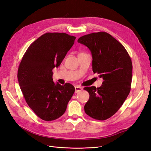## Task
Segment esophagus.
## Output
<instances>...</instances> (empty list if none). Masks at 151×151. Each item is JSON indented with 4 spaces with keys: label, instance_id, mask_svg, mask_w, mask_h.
Masks as SVG:
<instances>
[{
    "label": "esophagus",
    "instance_id": "obj_1",
    "mask_svg": "<svg viewBox=\"0 0 151 151\" xmlns=\"http://www.w3.org/2000/svg\"><path fill=\"white\" fill-rule=\"evenodd\" d=\"M82 90H83V88H82L81 87L78 86H75V93H77L80 92V91H81Z\"/></svg>",
    "mask_w": 151,
    "mask_h": 151
}]
</instances>
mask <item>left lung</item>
<instances>
[{
    "label": "left lung",
    "instance_id": "8db88e82",
    "mask_svg": "<svg viewBox=\"0 0 151 151\" xmlns=\"http://www.w3.org/2000/svg\"><path fill=\"white\" fill-rule=\"evenodd\" d=\"M77 42L89 49L93 71L103 79L99 88H84L90 95L84 111L94 119L105 120L117 112L129 94L132 77L131 58L125 47L106 32L84 35Z\"/></svg>",
    "mask_w": 151,
    "mask_h": 151
}]
</instances>
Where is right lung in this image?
Masks as SVG:
<instances>
[{
	"label": "right lung",
	"mask_w": 151,
	"mask_h": 151,
	"mask_svg": "<svg viewBox=\"0 0 151 151\" xmlns=\"http://www.w3.org/2000/svg\"><path fill=\"white\" fill-rule=\"evenodd\" d=\"M75 40L63 33H45L31 44L18 68V82L27 104L45 121L60 117L74 93L72 84L54 83L52 70L60 65Z\"/></svg>",
	"instance_id": "1"
}]
</instances>
